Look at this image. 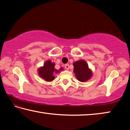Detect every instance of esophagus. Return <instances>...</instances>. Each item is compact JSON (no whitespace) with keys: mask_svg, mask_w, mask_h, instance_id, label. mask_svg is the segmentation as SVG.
<instances>
[{"mask_svg":"<svg viewBox=\"0 0 130 130\" xmlns=\"http://www.w3.org/2000/svg\"><path fill=\"white\" fill-rule=\"evenodd\" d=\"M65 69H69V65L68 64V63H67V64H66L65 65Z\"/></svg>","mask_w":130,"mask_h":130,"instance_id":"esophagus-1","label":"esophagus"}]
</instances>
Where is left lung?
Wrapping results in <instances>:
<instances>
[{"instance_id":"left-lung-1","label":"left lung","mask_w":130,"mask_h":130,"mask_svg":"<svg viewBox=\"0 0 130 130\" xmlns=\"http://www.w3.org/2000/svg\"><path fill=\"white\" fill-rule=\"evenodd\" d=\"M73 72L77 79L81 82H85L91 78L93 73L89 69L86 61L80 60L73 63Z\"/></svg>"}]
</instances>
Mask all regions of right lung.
<instances>
[{
  "mask_svg": "<svg viewBox=\"0 0 130 130\" xmlns=\"http://www.w3.org/2000/svg\"><path fill=\"white\" fill-rule=\"evenodd\" d=\"M55 63L52 62V61L47 60L44 63L43 67L39 68L38 69V75L46 81H52L54 80V74L57 73L61 70H63L62 68H61L59 70H57L54 68Z\"/></svg>",
  "mask_w": 130,
  "mask_h": 130,
  "instance_id": "1",
  "label": "right lung"
}]
</instances>
